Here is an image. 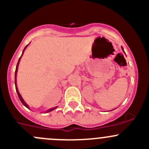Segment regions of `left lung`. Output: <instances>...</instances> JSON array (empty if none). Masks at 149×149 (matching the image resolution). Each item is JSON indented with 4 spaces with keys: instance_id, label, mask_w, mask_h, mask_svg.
<instances>
[{
    "instance_id": "8db88e82",
    "label": "left lung",
    "mask_w": 149,
    "mask_h": 149,
    "mask_svg": "<svg viewBox=\"0 0 149 149\" xmlns=\"http://www.w3.org/2000/svg\"><path fill=\"white\" fill-rule=\"evenodd\" d=\"M122 49H123V51H124V49H123V47H122Z\"/></svg>"
}]
</instances>
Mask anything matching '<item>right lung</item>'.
Here are the masks:
<instances>
[{"label":"right lung","mask_w":149,"mask_h":149,"mask_svg":"<svg viewBox=\"0 0 149 149\" xmlns=\"http://www.w3.org/2000/svg\"><path fill=\"white\" fill-rule=\"evenodd\" d=\"M29 45H26V47H24V50H23V52H22V55H23V54H24V50L25 49H26V47H27ZM22 56L20 57V58H19V61H18V63H17V65H16V71H15V86H16V92H17V94H18V97H19V100H20V101L22 102V103L24 105L25 107H27L28 109L29 108V107L28 106V104H26V102H24V100H23V98H22V96H21V94H20V93L19 92V90H18V88H17V86H16V73H17V70H18V66H19V61H20V60H21V58H22ZM57 108V107H53V108H51V109H48L47 111L46 112H50V111H52V110H53V109H56Z\"/></svg>","instance_id":"add662e5"}]
</instances>
